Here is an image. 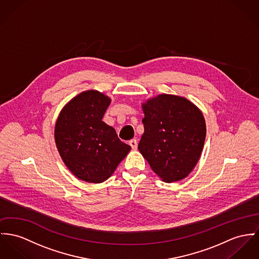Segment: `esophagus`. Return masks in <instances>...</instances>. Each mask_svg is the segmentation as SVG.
I'll use <instances>...</instances> for the list:
<instances>
[{
  "label": "esophagus",
  "instance_id": "1",
  "mask_svg": "<svg viewBox=\"0 0 259 259\" xmlns=\"http://www.w3.org/2000/svg\"><path fill=\"white\" fill-rule=\"evenodd\" d=\"M129 145L131 146V148H132L133 150H136L137 147H138V142H137V140L136 139L131 140V141H129Z\"/></svg>",
  "mask_w": 259,
  "mask_h": 259
}]
</instances>
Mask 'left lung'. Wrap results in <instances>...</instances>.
Wrapping results in <instances>:
<instances>
[{
  "label": "left lung",
  "mask_w": 259,
  "mask_h": 259,
  "mask_svg": "<svg viewBox=\"0 0 259 259\" xmlns=\"http://www.w3.org/2000/svg\"><path fill=\"white\" fill-rule=\"evenodd\" d=\"M142 108L140 153L164 182L185 179L203 150L206 124L202 112L185 98L165 94L147 100Z\"/></svg>",
  "instance_id": "left-lung-1"
}]
</instances>
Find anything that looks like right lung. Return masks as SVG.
<instances>
[{
	"label": "right lung",
	"mask_w": 259,
	"mask_h": 259,
	"mask_svg": "<svg viewBox=\"0 0 259 259\" xmlns=\"http://www.w3.org/2000/svg\"><path fill=\"white\" fill-rule=\"evenodd\" d=\"M110 99L98 91L82 92L61 110L55 125L60 156L71 172L87 182L110 178L131 147L102 117Z\"/></svg>",
	"instance_id": "obj_1"
}]
</instances>
